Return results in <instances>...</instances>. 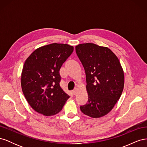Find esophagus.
Wrapping results in <instances>:
<instances>
[{"label": "esophagus", "mask_w": 147, "mask_h": 147, "mask_svg": "<svg viewBox=\"0 0 147 147\" xmlns=\"http://www.w3.org/2000/svg\"><path fill=\"white\" fill-rule=\"evenodd\" d=\"M77 91H78V89L77 88H75V90L73 91V93L74 95H76L77 93Z\"/></svg>", "instance_id": "esophagus-1"}]
</instances>
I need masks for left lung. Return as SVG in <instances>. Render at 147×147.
<instances>
[{
  "instance_id": "obj_1",
  "label": "left lung",
  "mask_w": 147,
  "mask_h": 147,
  "mask_svg": "<svg viewBox=\"0 0 147 147\" xmlns=\"http://www.w3.org/2000/svg\"><path fill=\"white\" fill-rule=\"evenodd\" d=\"M77 55L86 74L88 102L80 107L88 117L98 118L113 109L121 97L124 75L118 57L107 47L94 43L75 47Z\"/></svg>"
}]
</instances>
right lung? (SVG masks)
Segmentation results:
<instances>
[{"instance_id":"right-lung-1","label":"right lung","mask_w":147,"mask_h":147,"mask_svg":"<svg viewBox=\"0 0 147 147\" xmlns=\"http://www.w3.org/2000/svg\"><path fill=\"white\" fill-rule=\"evenodd\" d=\"M73 51L67 44L51 43L37 48L25 61L22 91L31 107L44 116L58 113L70 97L60 87L59 70Z\"/></svg>"}]
</instances>
